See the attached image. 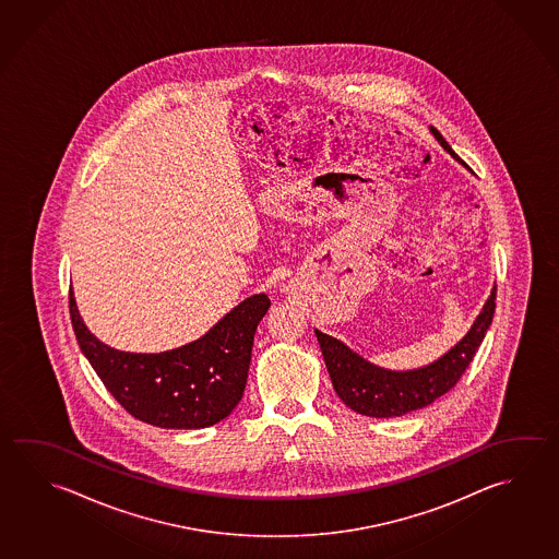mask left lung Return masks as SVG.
Wrapping results in <instances>:
<instances>
[{
	"label": "left lung",
	"mask_w": 559,
	"mask_h": 559,
	"mask_svg": "<svg viewBox=\"0 0 559 559\" xmlns=\"http://www.w3.org/2000/svg\"><path fill=\"white\" fill-rule=\"evenodd\" d=\"M431 133L447 152L459 163H463L436 128H431ZM495 299L497 285L492 287L487 304L483 305V311L468 329L467 335L457 345L441 358H437L436 362L404 372L372 365L362 356L353 353L345 343L316 329L317 341L321 345L336 396L350 409H355L356 414L368 417H400L433 404L437 397L443 396L457 384L459 378L471 365L473 356L487 335L488 326L492 323L497 307Z\"/></svg>",
	"instance_id": "1"
}]
</instances>
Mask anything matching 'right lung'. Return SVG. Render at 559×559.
<instances>
[{
  "instance_id": "add662e5",
  "label": "right lung",
  "mask_w": 559,
  "mask_h": 559,
  "mask_svg": "<svg viewBox=\"0 0 559 559\" xmlns=\"http://www.w3.org/2000/svg\"><path fill=\"white\" fill-rule=\"evenodd\" d=\"M69 309L82 355L128 414L163 429H201L230 416L242 400L255 329L270 299L252 295L201 338L157 355L104 345L84 325L72 287Z\"/></svg>"
}]
</instances>
